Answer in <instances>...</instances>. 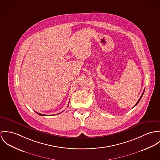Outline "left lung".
I'll return each instance as SVG.
<instances>
[{"label": "left lung", "mask_w": 160, "mask_h": 160, "mask_svg": "<svg viewBox=\"0 0 160 160\" xmlns=\"http://www.w3.org/2000/svg\"><path fill=\"white\" fill-rule=\"evenodd\" d=\"M144 91H145V89H144ZM144 91H143V93H142V96H141V98H139V100H138V102H137V103H136V104H135V106H134V107L136 106V105H137V104H138V103H139V101H140V100H141V98H142V96H143V92H144Z\"/></svg>", "instance_id": "left-lung-1"}]
</instances>
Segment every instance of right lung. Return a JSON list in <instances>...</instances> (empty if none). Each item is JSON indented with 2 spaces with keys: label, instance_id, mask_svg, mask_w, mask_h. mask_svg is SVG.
I'll return each mask as SVG.
<instances>
[{
  "label": "right lung",
  "instance_id": "obj_1",
  "mask_svg": "<svg viewBox=\"0 0 160 160\" xmlns=\"http://www.w3.org/2000/svg\"><path fill=\"white\" fill-rule=\"evenodd\" d=\"M36 112L37 113H38V115H41V116H44V115H43V114H42V113H38V112Z\"/></svg>",
  "mask_w": 160,
  "mask_h": 160
}]
</instances>
